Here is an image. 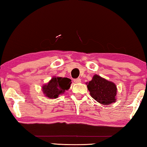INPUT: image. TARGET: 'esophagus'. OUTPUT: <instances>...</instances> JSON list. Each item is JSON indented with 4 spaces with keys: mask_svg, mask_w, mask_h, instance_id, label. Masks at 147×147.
<instances>
[{
    "mask_svg": "<svg viewBox=\"0 0 147 147\" xmlns=\"http://www.w3.org/2000/svg\"><path fill=\"white\" fill-rule=\"evenodd\" d=\"M74 82L76 84H78V83H80L81 82V79L80 78H76V79H74Z\"/></svg>",
    "mask_w": 147,
    "mask_h": 147,
    "instance_id": "1",
    "label": "esophagus"
}]
</instances>
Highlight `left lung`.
I'll return each mask as SVG.
<instances>
[{"instance_id":"1","label":"left lung","mask_w":147,"mask_h":147,"mask_svg":"<svg viewBox=\"0 0 147 147\" xmlns=\"http://www.w3.org/2000/svg\"><path fill=\"white\" fill-rule=\"evenodd\" d=\"M88 89L92 98L103 105H109L116 102L117 86L112 82L94 74L88 82Z\"/></svg>"}]
</instances>
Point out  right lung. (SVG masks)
Here are the masks:
<instances>
[{"mask_svg":"<svg viewBox=\"0 0 147 147\" xmlns=\"http://www.w3.org/2000/svg\"><path fill=\"white\" fill-rule=\"evenodd\" d=\"M71 80L62 77H53L49 82L42 87L45 95L47 97L53 99L58 97L59 94L70 88Z\"/></svg>","mask_w":147,"mask_h":147,"instance_id":"1","label":"right lung"}]
</instances>
